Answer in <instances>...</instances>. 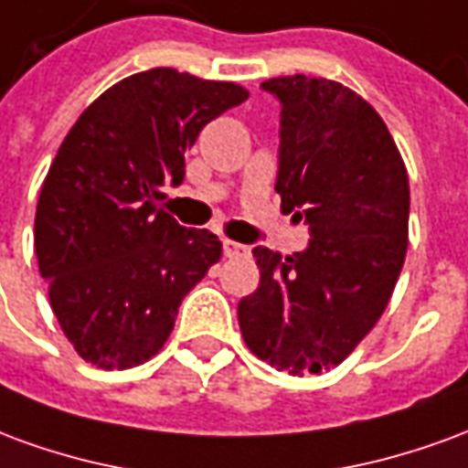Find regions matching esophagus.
Here are the masks:
<instances>
[{
    "instance_id": "esophagus-1",
    "label": "esophagus",
    "mask_w": 468,
    "mask_h": 468,
    "mask_svg": "<svg viewBox=\"0 0 468 468\" xmlns=\"http://www.w3.org/2000/svg\"><path fill=\"white\" fill-rule=\"evenodd\" d=\"M223 253L225 258H250V248L243 243H235V240H225Z\"/></svg>"
}]
</instances>
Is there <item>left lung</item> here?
Listing matches in <instances>:
<instances>
[{
  "mask_svg": "<svg viewBox=\"0 0 468 468\" xmlns=\"http://www.w3.org/2000/svg\"><path fill=\"white\" fill-rule=\"evenodd\" d=\"M281 100V210L311 243L253 248L255 293L238 303L248 348L293 376L335 368L391 301L409 248V175L381 115L334 80L288 75L261 85Z\"/></svg>",
  "mask_w": 468,
  "mask_h": 468,
  "instance_id": "1",
  "label": "left lung"
}]
</instances>
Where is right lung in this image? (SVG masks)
<instances>
[{
	"mask_svg": "<svg viewBox=\"0 0 468 468\" xmlns=\"http://www.w3.org/2000/svg\"><path fill=\"white\" fill-rule=\"evenodd\" d=\"M248 100L235 82L154 67L120 80L77 117L49 165L35 253L49 305L97 368H133L170 338L190 288L223 255L210 230L165 213L205 124Z\"/></svg>",
	"mask_w": 468,
	"mask_h": 468,
	"instance_id": "1",
	"label": "right lung"
}]
</instances>
